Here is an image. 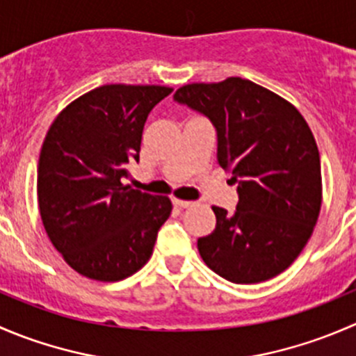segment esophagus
I'll return each instance as SVG.
<instances>
[{"mask_svg": "<svg viewBox=\"0 0 356 356\" xmlns=\"http://www.w3.org/2000/svg\"><path fill=\"white\" fill-rule=\"evenodd\" d=\"M172 203L175 204V207H179V208H189V207H193V201H188V200H179V198H174L172 200Z\"/></svg>", "mask_w": 356, "mask_h": 356, "instance_id": "34e87169", "label": "esophagus"}]
</instances>
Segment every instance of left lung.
I'll use <instances>...</instances> for the list:
<instances>
[{
	"instance_id": "1",
	"label": "left lung",
	"mask_w": 356,
	"mask_h": 356,
	"mask_svg": "<svg viewBox=\"0 0 356 356\" xmlns=\"http://www.w3.org/2000/svg\"><path fill=\"white\" fill-rule=\"evenodd\" d=\"M186 103L213 122L217 161L232 172L236 213L211 207L217 224L198 239L204 264L236 284L275 277L303 251L322 207L317 143L300 110L241 77L179 88Z\"/></svg>"
}]
</instances>
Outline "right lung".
I'll return each mask as SVG.
<instances>
[{
  "instance_id": "right-lung-1",
  "label": "right lung",
  "mask_w": 356,
  "mask_h": 356,
  "mask_svg": "<svg viewBox=\"0 0 356 356\" xmlns=\"http://www.w3.org/2000/svg\"><path fill=\"white\" fill-rule=\"evenodd\" d=\"M170 92L155 84L99 86L68 103L46 132L39 213L49 241L84 277L122 281L152 257L172 201L120 179L139 160L148 113Z\"/></svg>"
}]
</instances>
